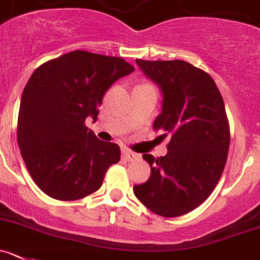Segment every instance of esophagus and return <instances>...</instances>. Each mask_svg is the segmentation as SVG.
I'll return each instance as SVG.
<instances>
[{"label": "esophagus", "mask_w": 260, "mask_h": 260, "mask_svg": "<svg viewBox=\"0 0 260 260\" xmlns=\"http://www.w3.org/2000/svg\"><path fill=\"white\" fill-rule=\"evenodd\" d=\"M122 156L125 161H135V160L140 159V155L136 154V152L129 151V150H123L122 151Z\"/></svg>", "instance_id": "obj_1"}]
</instances>
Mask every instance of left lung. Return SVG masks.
Instances as JSON below:
<instances>
[{
    "mask_svg": "<svg viewBox=\"0 0 260 260\" xmlns=\"http://www.w3.org/2000/svg\"><path fill=\"white\" fill-rule=\"evenodd\" d=\"M136 64L161 91L154 129L171 135V141L166 156H142L151 174L133 192L155 214L179 217L207 200L223 173L230 147L224 103L212 77L190 62Z\"/></svg>",
    "mask_w": 260,
    "mask_h": 260,
    "instance_id": "obj_1",
    "label": "left lung"
}]
</instances>
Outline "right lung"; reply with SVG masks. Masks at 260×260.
<instances>
[{"instance_id":"obj_1","label":"right lung","mask_w":260,"mask_h":260,"mask_svg":"<svg viewBox=\"0 0 260 260\" xmlns=\"http://www.w3.org/2000/svg\"><path fill=\"white\" fill-rule=\"evenodd\" d=\"M135 68L122 57L72 51L35 70L21 94L18 144L36 185L72 201L94 192L120 149L101 141L84 122L96 120L103 96Z\"/></svg>"}]
</instances>
